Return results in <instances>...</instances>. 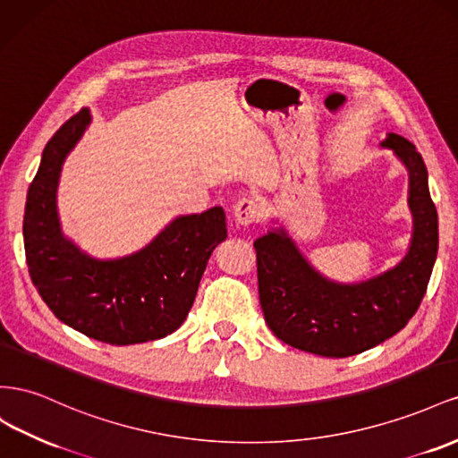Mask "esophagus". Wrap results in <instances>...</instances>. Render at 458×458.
<instances>
[{
    "label": "esophagus",
    "mask_w": 458,
    "mask_h": 458,
    "mask_svg": "<svg viewBox=\"0 0 458 458\" xmlns=\"http://www.w3.org/2000/svg\"><path fill=\"white\" fill-rule=\"evenodd\" d=\"M260 218V205L255 199H240L233 207V220L236 225L242 228H247L255 225V222Z\"/></svg>",
    "instance_id": "1"
}]
</instances>
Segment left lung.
Returning a JSON list of instances; mask_svg holds the SVG:
<instances>
[{
	"instance_id": "1",
	"label": "left lung",
	"mask_w": 458,
	"mask_h": 458,
	"mask_svg": "<svg viewBox=\"0 0 458 458\" xmlns=\"http://www.w3.org/2000/svg\"><path fill=\"white\" fill-rule=\"evenodd\" d=\"M409 173L412 236L395 267L344 284L326 278L299 251L284 226L255 240L259 299L268 328L284 344L320 357L344 359L403 330L420 307L437 257V211L429 198L422 155L389 132L380 143Z\"/></svg>"
}]
</instances>
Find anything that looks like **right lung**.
<instances>
[{
    "mask_svg": "<svg viewBox=\"0 0 458 458\" xmlns=\"http://www.w3.org/2000/svg\"><path fill=\"white\" fill-rule=\"evenodd\" d=\"M91 123L82 109L47 141L24 207V251L32 284L54 315L76 332L111 345L153 342L178 330L215 247L226 240V215L213 207L180 215L140 251L96 259L64 236L57 188L67 155Z\"/></svg>",
    "mask_w": 458,
    "mask_h": 458,
    "instance_id": "right-lung-1",
    "label": "right lung"
}]
</instances>
